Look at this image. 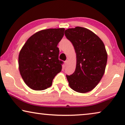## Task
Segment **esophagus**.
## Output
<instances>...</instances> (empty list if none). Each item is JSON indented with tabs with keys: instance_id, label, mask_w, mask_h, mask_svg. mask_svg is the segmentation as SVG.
<instances>
[{
	"instance_id": "esophagus-1",
	"label": "esophagus",
	"mask_w": 125,
	"mask_h": 125,
	"mask_svg": "<svg viewBox=\"0 0 125 125\" xmlns=\"http://www.w3.org/2000/svg\"><path fill=\"white\" fill-rule=\"evenodd\" d=\"M68 60H66L65 61V65H66L68 64Z\"/></svg>"
}]
</instances>
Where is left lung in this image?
<instances>
[{
    "instance_id": "left-lung-1",
    "label": "left lung",
    "mask_w": 125,
    "mask_h": 125,
    "mask_svg": "<svg viewBox=\"0 0 125 125\" xmlns=\"http://www.w3.org/2000/svg\"><path fill=\"white\" fill-rule=\"evenodd\" d=\"M76 53V67L72 74L66 75L73 90L85 93L98 85L105 73L107 54L101 39L88 29L81 27L65 31Z\"/></svg>"
}]
</instances>
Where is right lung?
<instances>
[{
    "label": "right lung",
    "instance_id": "right-lung-1",
    "mask_svg": "<svg viewBox=\"0 0 125 125\" xmlns=\"http://www.w3.org/2000/svg\"><path fill=\"white\" fill-rule=\"evenodd\" d=\"M64 28H51L33 34L19 54V69L28 87L35 90L49 88L56 75L62 69L57 47L64 36Z\"/></svg>",
    "mask_w": 125,
    "mask_h": 125
}]
</instances>
